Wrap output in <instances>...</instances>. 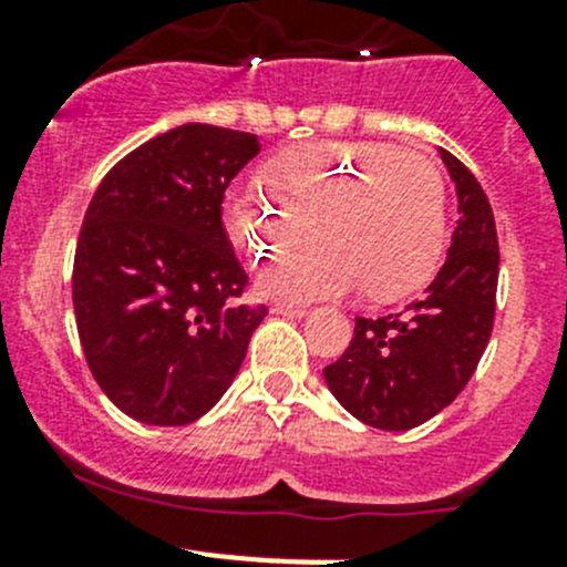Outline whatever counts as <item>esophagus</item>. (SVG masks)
I'll return each instance as SVG.
<instances>
[{
    "mask_svg": "<svg viewBox=\"0 0 567 567\" xmlns=\"http://www.w3.org/2000/svg\"><path fill=\"white\" fill-rule=\"evenodd\" d=\"M271 312L282 318H307V307H293V305H274Z\"/></svg>",
    "mask_w": 567,
    "mask_h": 567,
    "instance_id": "esophagus-1",
    "label": "esophagus"
}]
</instances>
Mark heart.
Returning a JSON list of instances; mask_svg holds the SVG:
<instances>
[{
	"mask_svg": "<svg viewBox=\"0 0 567 567\" xmlns=\"http://www.w3.org/2000/svg\"><path fill=\"white\" fill-rule=\"evenodd\" d=\"M233 186L221 216L233 244L260 257L288 249L310 225L316 247L277 257L257 274L262 296L290 305L337 299L362 285L375 301L420 288L444 244V181L416 151L379 142H312Z\"/></svg>",
	"mask_w": 567,
	"mask_h": 567,
	"instance_id": "heart-1",
	"label": "heart"
}]
</instances>
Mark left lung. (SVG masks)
<instances>
[{
	"instance_id": "8db88e82",
	"label": "left lung",
	"mask_w": 567,
	"mask_h": 567,
	"mask_svg": "<svg viewBox=\"0 0 567 567\" xmlns=\"http://www.w3.org/2000/svg\"><path fill=\"white\" fill-rule=\"evenodd\" d=\"M458 227L436 279L403 312L357 318L353 340L323 370L348 414L381 431H411L447 409L472 379L494 329L499 241L477 177L447 151Z\"/></svg>"
}]
</instances>
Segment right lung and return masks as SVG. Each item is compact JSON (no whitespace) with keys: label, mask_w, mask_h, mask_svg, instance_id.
Masks as SVG:
<instances>
[{"label":"right lung","mask_w":567,"mask_h":567,"mask_svg":"<svg viewBox=\"0 0 567 567\" xmlns=\"http://www.w3.org/2000/svg\"><path fill=\"white\" fill-rule=\"evenodd\" d=\"M255 134L186 123L153 136L101 181L73 260L79 340L104 394L145 425H188L241 370L266 307L221 221Z\"/></svg>","instance_id":"right-lung-1"}]
</instances>
